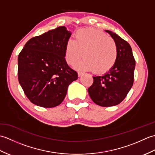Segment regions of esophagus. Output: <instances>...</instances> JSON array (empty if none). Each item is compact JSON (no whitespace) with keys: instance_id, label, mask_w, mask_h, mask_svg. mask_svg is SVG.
Wrapping results in <instances>:
<instances>
[{"instance_id":"obj_1","label":"esophagus","mask_w":155,"mask_h":155,"mask_svg":"<svg viewBox=\"0 0 155 155\" xmlns=\"http://www.w3.org/2000/svg\"><path fill=\"white\" fill-rule=\"evenodd\" d=\"M78 76H79V77H81V76L84 74V72H82V71H78Z\"/></svg>"}]
</instances>
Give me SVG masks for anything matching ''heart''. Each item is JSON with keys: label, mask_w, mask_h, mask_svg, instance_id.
<instances>
[{"label": "heart", "mask_w": 155, "mask_h": 155, "mask_svg": "<svg viewBox=\"0 0 155 155\" xmlns=\"http://www.w3.org/2000/svg\"><path fill=\"white\" fill-rule=\"evenodd\" d=\"M82 54H81V53ZM83 56L78 68L96 72H105L113 67L118 56L115 42L104 32L94 28L81 29L76 33L74 41L65 47L66 61L74 65Z\"/></svg>", "instance_id": "b5f03b06"}]
</instances>
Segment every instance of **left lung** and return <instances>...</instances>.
Masks as SVG:
<instances>
[{"mask_svg": "<svg viewBox=\"0 0 155 155\" xmlns=\"http://www.w3.org/2000/svg\"><path fill=\"white\" fill-rule=\"evenodd\" d=\"M105 31L117 45V59L104 74L93 76L94 82L88 92L94 103L101 107H113L120 103L133 87L135 61L132 48L127 41L113 32Z\"/></svg>", "mask_w": 155, "mask_h": 155, "instance_id": "8db88e82", "label": "left lung"}]
</instances>
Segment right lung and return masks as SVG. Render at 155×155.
<instances>
[{
    "instance_id": "add662e5",
    "label": "right lung",
    "mask_w": 155,
    "mask_h": 155,
    "mask_svg": "<svg viewBox=\"0 0 155 155\" xmlns=\"http://www.w3.org/2000/svg\"><path fill=\"white\" fill-rule=\"evenodd\" d=\"M72 33L64 26L31 38L18 57L19 83L31 103L44 108L60 104L77 72L65 60Z\"/></svg>"
}]
</instances>
